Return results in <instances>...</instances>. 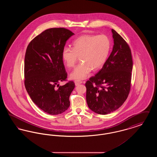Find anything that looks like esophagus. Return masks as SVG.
I'll list each match as a JSON object with an SVG mask.
<instances>
[{
    "mask_svg": "<svg viewBox=\"0 0 157 157\" xmlns=\"http://www.w3.org/2000/svg\"><path fill=\"white\" fill-rule=\"evenodd\" d=\"M82 83V81H79V80H77V81H75V84L76 86H78L79 85H80V84H81Z\"/></svg>",
    "mask_w": 157,
    "mask_h": 157,
    "instance_id": "34e87169",
    "label": "esophagus"
}]
</instances>
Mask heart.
<instances>
[{"label":"heart","mask_w":157,"mask_h":157,"mask_svg":"<svg viewBox=\"0 0 157 157\" xmlns=\"http://www.w3.org/2000/svg\"><path fill=\"white\" fill-rule=\"evenodd\" d=\"M111 42L105 35H85L76 38L72 43V49L65 48L62 58L69 68L75 66L78 57L82 62L71 73V78L82 80L91 71H97L104 66L110 52Z\"/></svg>","instance_id":"heart-1"}]
</instances>
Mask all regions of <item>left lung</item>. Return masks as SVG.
Returning a JSON list of instances; mask_svg holds the SVG:
<instances>
[{"instance_id":"1","label":"left lung","mask_w":157,"mask_h":157,"mask_svg":"<svg viewBox=\"0 0 157 157\" xmlns=\"http://www.w3.org/2000/svg\"><path fill=\"white\" fill-rule=\"evenodd\" d=\"M112 52L102 68L85 83L86 99L93 112L106 115L118 109L128 96L133 62L130 48L113 29Z\"/></svg>"}]
</instances>
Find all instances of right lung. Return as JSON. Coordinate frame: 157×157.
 Wrapping results in <instances>:
<instances>
[{"mask_svg":"<svg viewBox=\"0 0 157 157\" xmlns=\"http://www.w3.org/2000/svg\"><path fill=\"white\" fill-rule=\"evenodd\" d=\"M74 35L65 28L48 29L35 37L26 49V90L32 101L51 115L60 114L70 106L69 97L75 83L71 81L59 87L58 83L67 78L62 52L67 41Z\"/></svg>","mask_w":157,"mask_h":157,"instance_id":"right-lung-1","label":"right lung"}]
</instances>
